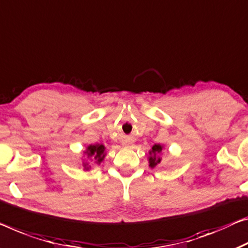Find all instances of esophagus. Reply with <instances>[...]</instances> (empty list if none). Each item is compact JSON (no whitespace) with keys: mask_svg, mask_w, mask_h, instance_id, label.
Here are the masks:
<instances>
[{"mask_svg":"<svg viewBox=\"0 0 248 248\" xmlns=\"http://www.w3.org/2000/svg\"><path fill=\"white\" fill-rule=\"evenodd\" d=\"M127 146H128V143H127Z\"/></svg>","mask_w":248,"mask_h":248,"instance_id":"obj_1","label":"esophagus"}]
</instances>
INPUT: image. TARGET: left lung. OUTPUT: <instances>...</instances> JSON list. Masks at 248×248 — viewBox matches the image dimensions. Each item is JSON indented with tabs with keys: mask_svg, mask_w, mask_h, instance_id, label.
<instances>
[{
	"mask_svg": "<svg viewBox=\"0 0 248 248\" xmlns=\"http://www.w3.org/2000/svg\"><path fill=\"white\" fill-rule=\"evenodd\" d=\"M161 146L160 145H155L154 147H153V149H151V151H150V155L151 156L149 157V166L151 168H154V167H156V166L159 164L160 162V158L158 157V155H159L160 153H161Z\"/></svg>",
	"mask_w": 248,
	"mask_h": 248,
	"instance_id": "obj_1",
	"label": "left lung"
}]
</instances>
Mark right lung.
I'll return each instance as SVG.
<instances>
[{"label": "right lung", "mask_w": 248, "mask_h": 248, "mask_svg": "<svg viewBox=\"0 0 248 248\" xmlns=\"http://www.w3.org/2000/svg\"><path fill=\"white\" fill-rule=\"evenodd\" d=\"M88 157L93 156L94 159L97 160V162L102 161L103 158H105V146L103 145H91L88 147Z\"/></svg>", "instance_id": "obj_1"}]
</instances>
